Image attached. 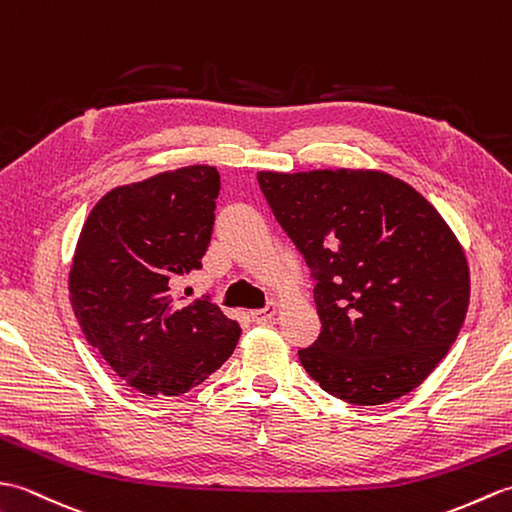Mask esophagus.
I'll return each mask as SVG.
<instances>
[{
    "label": "esophagus",
    "mask_w": 512,
    "mask_h": 512,
    "mask_svg": "<svg viewBox=\"0 0 512 512\" xmlns=\"http://www.w3.org/2000/svg\"><path fill=\"white\" fill-rule=\"evenodd\" d=\"M277 310H279V303H277V301H270L266 308H262V310H253V312H250V317H253V321L262 323V321H268L270 317H275Z\"/></svg>",
    "instance_id": "obj_1"
}]
</instances>
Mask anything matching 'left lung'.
Returning <instances> with one entry per match:
<instances>
[{
	"label": "left lung",
	"mask_w": 512,
	"mask_h": 512,
	"mask_svg": "<svg viewBox=\"0 0 512 512\" xmlns=\"http://www.w3.org/2000/svg\"><path fill=\"white\" fill-rule=\"evenodd\" d=\"M257 180L317 281L321 334L299 350L303 369L352 405L416 389L469 308V264L449 224L385 171H259Z\"/></svg>",
	"instance_id": "obj_1"
}]
</instances>
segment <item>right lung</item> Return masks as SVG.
Wrapping results in <instances>:
<instances>
[{
  "label": "right lung",
  "instance_id": "obj_1",
  "mask_svg": "<svg viewBox=\"0 0 512 512\" xmlns=\"http://www.w3.org/2000/svg\"><path fill=\"white\" fill-rule=\"evenodd\" d=\"M220 173L209 165L123 184L94 204L76 242L70 301L85 339L129 387L180 396L233 354L237 321L176 286L202 268Z\"/></svg>",
  "mask_w": 512,
  "mask_h": 512
}]
</instances>
